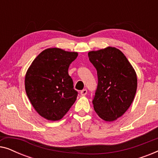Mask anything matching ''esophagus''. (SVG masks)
Returning a JSON list of instances; mask_svg holds the SVG:
<instances>
[{"mask_svg": "<svg viewBox=\"0 0 158 158\" xmlns=\"http://www.w3.org/2000/svg\"><path fill=\"white\" fill-rule=\"evenodd\" d=\"M86 94H87V90L86 89H83L81 91V95L82 96H85Z\"/></svg>", "mask_w": 158, "mask_h": 158, "instance_id": "34e87169", "label": "esophagus"}]
</instances>
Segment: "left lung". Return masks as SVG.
<instances>
[{
    "label": "left lung",
    "instance_id": "left-lung-1",
    "mask_svg": "<svg viewBox=\"0 0 158 158\" xmlns=\"http://www.w3.org/2000/svg\"><path fill=\"white\" fill-rule=\"evenodd\" d=\"M88 55L98 80L93 100L94 110L103 120L114 122L127 111L135 98L137 74L126 56L116 47L90 51Z\"/></svg>",
    "mask_w": 158,
    "mask_h": 158
}]
</instances>
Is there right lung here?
Wrapping results in <instances>:
<instances>
[{"label":"right lung","mask_w":158,"mask_h":158,"mask_svg":"<svg viewBox=\"0 0 158 158\" xmlns=\"http://www.w3.org/2000/svg\"><path fill=\"white\" fill-rule=\"evenodd\" d=\"M77 55L76 52L48 48L28 68L26 93L36 111L47 120L61 119L76 101L77 92L73 88L68 68Z\"/></svg>","instance_id":"1"}]
</instances>
